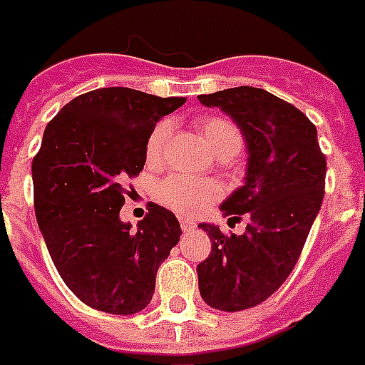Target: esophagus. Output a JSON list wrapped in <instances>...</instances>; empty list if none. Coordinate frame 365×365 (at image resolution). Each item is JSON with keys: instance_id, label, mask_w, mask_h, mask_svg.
Listing matches in <instances>:
<instances>
[{"instance_id": "obj_1", "label": "esophagus", "mask_w": 365, "mask_h": 365, "mask_svg": "<svg viewBox=\"0 0 365 365\" xmlns=\"http://www.w3.org/2000/svg\"><path fill=\"white\" fill-rule=\"evenodd\" d=\"M195 230V222L191 220H182V232H191Z\"/></svg>"}]
</instances>
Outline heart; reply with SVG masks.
<instances>
[{
  "instance_id": "obj_1",
  "label": "heart",
  "mask_w": 365,
  "mask_h": 365,
  "mask_svg": "<svg viewBox=\"0 0 365 365\" xmlns=\"http://www.w3.org/2000/svg\"><path fill=\"white\" fill-rule=\"evenodd\" d=\"M199 132L207 139L218 157L232 158L235 157L243 147V135L237 124L224 115H208L202 116L197 122ZM172 124L168 120H160L153 128L145 143L147 160L151 164H158L164 160L166 147L170 141ZM220 185L207 180H195V178L183 176V174H172L164 178L157 187V199L164 207L183 216H193L202 212L205 208L220 197Z\"/></svg>"
}]
</instances>
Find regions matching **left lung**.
Here are the masks:
<instances>
[{
  "label": "left lung",
  "mask_w": 365,
  "mask_h": 365,
  "mask_svg": "<svg viewBox=\"0 0 365 365\" xmlns=\"http://www.w3.org/2000/svg\"><path fill=\"white\" fill-rule=\"evenodd\" d=\"M199 101L232 116L249 149L245 183L220 207L230 220L249 218L245 233L199 226L212 241L197 266L202 300L239 312L272 297L299 262L324 201L327 160L308 116L269 91L239 86Z\"/></svg>",
  "instance_id": "obj_1"
}]
</instances>
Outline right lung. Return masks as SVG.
<instances>
[{"label": "right lung", "instance_id": "obj_1", "mask_svg": "<svg viewBox=\"0 0 365 365\" xmlns=\"http://www.w3.org/2000/svg\"><path fill=\"white\" fill-rule=\"evenodd\" d=\"M183 97L101 88L74 97L46 126L32 160L34 210L55 268L83 304L135 314L182 235L170 210L147 205L138 230L120 222L126 182L145 164L149 133Z\"/></svg>", "mask_w": 365, "mask_h": 365}]
</instances>
